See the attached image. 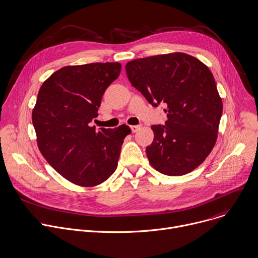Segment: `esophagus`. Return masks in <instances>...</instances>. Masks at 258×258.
<instances>
[{
	"instance_id": "34e87169",
	"label": "esophagus",
	"mask_w": 258,
	"mask_h": 258,
	"mask_svg": "<svg viewBox=\"0 0 258 258\" xmlns=\"http://www.w3.org/2000/svg\"><path fill=\"white\" fill-rule=\"evenodd\" d=\"M130 128H131V131H132L133 133H135V132H137V131L141 128V125H133V126H131Z\"/></svg>"
}]
</instances>
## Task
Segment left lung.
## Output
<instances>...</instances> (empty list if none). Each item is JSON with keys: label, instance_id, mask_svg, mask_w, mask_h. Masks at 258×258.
<instances>
[{"label": "left lung", "instance_id": "obj_1", "mask_svg": "<svg viewBox=\"0 0 258 258\" xmlns=\"http://www.w3.org/2000/svg\"><path fill=\"white\" fill-rule=\"evenodd\" d=\"M126 72L149 104L167 105L165 125L151 126L154 138L146 147L150 165L168 176L196 169L216 144L223 113L209 67L190 55L172 53L128 62Z\"/></svg>", "mask_w": 258, "mask_h": 258}]
</instances>
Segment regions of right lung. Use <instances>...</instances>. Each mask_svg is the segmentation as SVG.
<instances>
[{"label": "right lung", "instance_id": "obj_1", "mask_svg": "<svg viewBox=\"0 0 258 258\" xmlns=\"http://www.w3.org/2000/svg\"><path fill=\"white\" fill-rule=\"evenodd\" d=\"M120 63L66 66L40 86L32 111L38 148L60 175L83 187L96 186L116 171L128 126H90L101 97L121 72Z\"/></svg>", "mask_w": 258, "mask_h": 258}]
</instances>
